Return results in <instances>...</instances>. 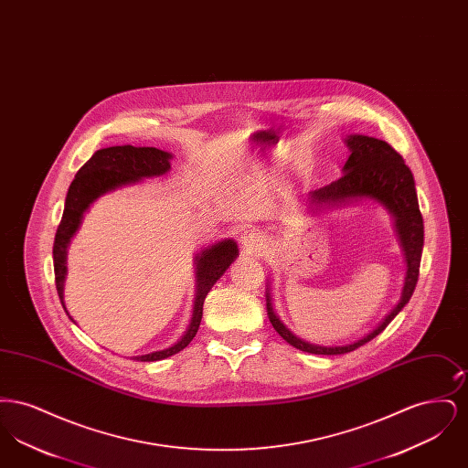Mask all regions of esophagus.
Segmentation results:
<instances>
[{
    "mask_svg": "<svg viewBox=\"0 0 468 468\" xmlns=\"http://www.w3.org/2000/svg\"><path fill=\"white\" fill-rule=\"evenodd\" d=\"M263 242H265L263 235L258 233L256 229H247L240 237V247L244 249V252H247V254L258 252L263 247Z\"/></svg>",
    "mask_w": 468,
    "mask_h": 468,
    "instance_id": "obj_1",
    "label": "esophagus"
}]
</instances>
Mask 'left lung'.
<instances>
[{"instance_id":"left-lung-1","label":"left lung","mask_w":468,"mask_h":468,"mask_svg":"<svg viewBox=\"0 0 468 468\" xmlns=\"http://www.w3.org/2000/svg\"><path fill=\"white\" fill-rule=\"evenodd\" d=\"M344 142L349 147L351 154L342 168V177L309 193L307 210H311L312 214H319L323 210L342 208L359 201H376L382 205L395 221V231L400 240L407 270L399 303L391 312L386 314V317L372 332L344 346H317L292 334L273 311L268 282V319L275 332L292 347L303 353L324 356L346 355L355 351L367 342H370L372 338H376L397 317V314L409 303L412 292L416 290L424 244L423 216L420 212L414 177L409 166L405 165L403 157L389 144L374 136L349 134Z\"/></svg>"}]
</instances>
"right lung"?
<instances>
[{"instance_id":"obj_1","label":"right lung","mask_w":468,"mask_h":468,"mask_svg":"<svg viewBox=\"0 0 468 468\" xmlns=\"http://www.w3.org/2000/svg\"><path fill=\"white\" fill-rule=\"evenodd\" d=\"M170 153L159 151L156 147H133V145H115L96 151L90 161L77 172L68 189L65 212L61 223L58 226L52 256H54V273H56V290L65 307V279H67L68 245L73 235L79 231L86 210L100 197L112 193L119 187L138 184L144 178L161 177L170 172ZM239 245L233 239H224L221 242L208 245L195 256V273H197V292L193 317L186 330L174 346L154 351L149 355L133 356L136 361H159L174 356L195 338L198 332L203 315V302L212 290V286L223 277L224 271L237 260ZM67 311V307H65ZM68 314V311H67ZM73 321V317L68 314ZM75 323V321H73Z\"/></svg>"}]
</instances>
